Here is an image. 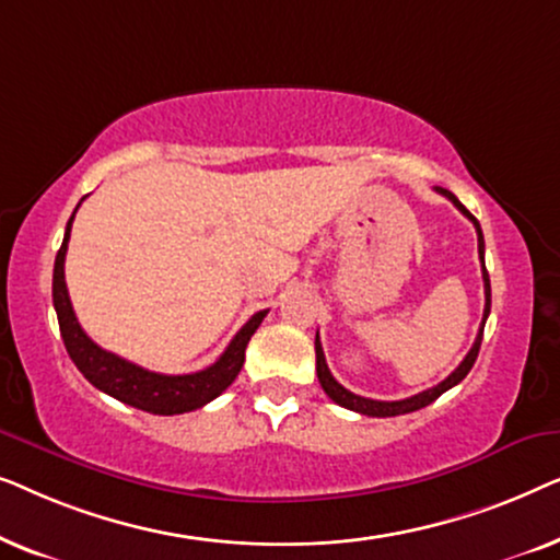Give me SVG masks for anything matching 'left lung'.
Returning <instances> with one entry per match:
<instances>
[{
    "label": "left lung",
    "instance_id": "1",
    "mask_svg": "<svg viewBox=\"0 0 560 560\" xmlns=\"http://www.w3.org/2000/svg\"><path fill=\"white\" fill-rule=\"evenodd\" d=\"M439 190L441 196H446L451 203L456 206L458 211L464 213L466 219L471 221L474 229H477V236H479V259H481V278H485V318H481V326H479V334H477V341H474V347L469 349V354L464 357V362L456 366L454 372L448 374L446 380L439 382V385L431 387V389H423V393L412 395V397H405V400H370V397H362V395H354L349 393L347 387H341L339 382L334 380L331 370H328L326 364V357H324V347H320L318 341V334H316V372H318V382L320 387H324V393L331 397V400L336 405H341V408L347 410H354V412H362V416H370V418H393V416H405V412H416L420 408H425V405H431L433 400H439V397L446 393V389L456 387L458 382H462L466 374H469V370L474 366V362H477L479 357V347H481V336H485V324H487V316H489V308H492V288H489V275H487V267H485V236H481V226L479 221L471 217L469 211L464 209V203L458 201V198L451 194V190L446 188H435Z\"/></svg>",
    "mask_w": 560,
    "mask_h": 560
}]
</instances>
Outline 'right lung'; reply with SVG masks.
<instances>
[{
	"mask_svg": "<svg viewBox=\"0 0 560 560\" xmlns=\"http://www.w3.org/2000/svg\"><path fill=\"white\" fill-rule=\"evenodd\" d=\"M75 211H79V206H75ZM73 217L68 219L63 244H60L56 255V267H52V305H56L60 336H63L68 357L73 359V364L79 366L83 377H86L96 389H102V393L117 397L119 402L132 405L137 410L152 412V416H180V412L203 408L206 402H211L213 397L224 393V389L236 380V374H240L244 364V349H247L252 334L257 331L259 324H262L267 311L255 313V316L240 328V334H236L232 343L224 349V354L201 372L158 374L142 370V366L127 362V359L112 354V351H106L98 347V343L91 341L86 331L81 328L79 318H75L63 272Z\"/></svg>",
	"mask_w": 560,
	"mask_h": 560,
	"instance_id": "obj_1",
	"label": "right lung"
}]
</instances>
